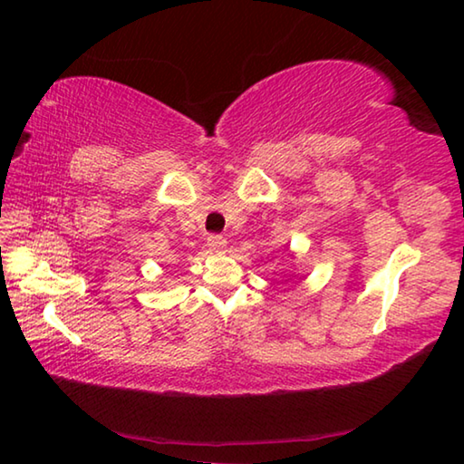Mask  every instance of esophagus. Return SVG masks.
Returning <instances> with one entry per match:
<instances>
[{
	"mask_svg": "<svg viewBox=\"0 0 464 464\" xmlns=\"http://www.w3.org/2000/svg\"><path fill=\"white\" fill-rule=\"evenodd\" d=\"M207 246L210 251H215V254H221V251L227 247V241L223 235H210L207 239Z\"/></svg>",
	"mask_w": 464,
	"mask_h": 464,
	"instance_id": "1",
	"label": "esophagus"
}]
</instances>
